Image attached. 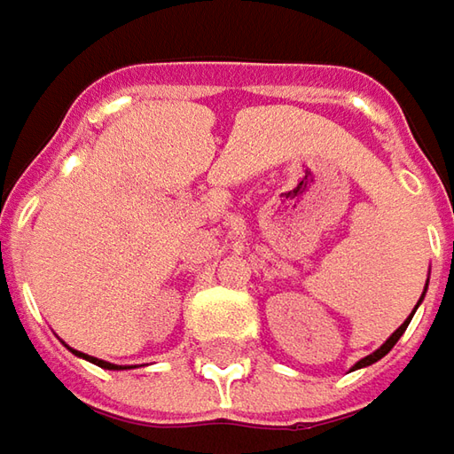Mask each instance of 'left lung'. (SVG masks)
<instances>
[{"label": "left lung", "mask_w": 454, "mask_h": 454, "mask_svg": "<svg viewBox=\"0 0 454 454\" xmlns=\"http://www.w3.org/2000/svg\"><path fill=\"white\" fill-rule=\"evenodd\" d=\"M427 286H429V278H427V283H425V293H427ZM425 293H422V298L417 301V305H414V310H417V308H419V303L425 301ZM414 310H411V316H414ZM411 316H410V318H407V321L402 323V325H399L396 331H394V333H392V336H389V339L384 340V343H381V346L376 348L374 354H369V356H364V358H361V361H356V364L351 366V372H356V369H364V366H372V364H376L379 358L387 356V354H389V351H392V348H394V343H396V340L402 339V333L407 331V325H410Z\"/></svg>", "instance_id": "obj_1"}]
</instances>
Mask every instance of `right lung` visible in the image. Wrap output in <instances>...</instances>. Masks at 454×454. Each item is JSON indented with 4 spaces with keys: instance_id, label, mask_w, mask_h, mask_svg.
<instances>
[{
    "instance_id": "1",
    "label": "right lung",
    "mask_w": 454,
    "mask_h": 454,
    "mask_svg": "<svg viewBox=\"0 0 454 454\" xmlns=\"http://www.w3.org/2000/svg\"><path fill=\"white\" fill-rule=\"evenodd\" d=\"M67 346V343H65ZM70 348V346H67ZM75 356L85 358V361H90V364H96L100 369H108V372H123V369H133V366H118V364H111V361H103V358H96V356H88V354H82V351H75V348H70Z\"/></svg>"
}]
</instances>
